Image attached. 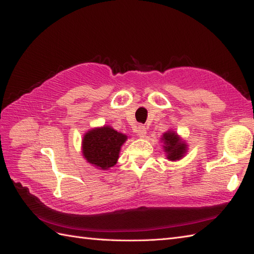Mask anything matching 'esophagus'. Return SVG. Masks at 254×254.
<instances>
[{
    "mask_svg": "<svg viewBox=\"0 0 254 254\" xmlns=\"http://www.w3.org/2000/svg\"><path fill=\"white\" fill-rule=\"evenodd\" d=\"M137 135L141 136V137H144L145 135H146V127H145V126H143V124H141V126L137 127Z\"/></svg>",
    "mask_w": 254,
    "mask_h": 254,
    "instance_id": "34e87169",
    "label": "esophagus"
}]
</instances>
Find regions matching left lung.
<instances>
[{
	"mask_svg": "<svg viewBox=\"0 0 254 254\" xmlns=\"http://www.w3.org/2000/svg\"><path fill=\"white\" fill-rule=\"evenodd\" d=\"M163 141L165 142V152H167V157L170 160H178L180 159L183 154L186 153L187 145L180 142L179 137L177 136L175 132H167L164 134Z\"/></svg>",
	"mask_w": 254,
	"mask_h": 254,
	"instance_id": "obj_1",
	"label": "left lung"
}]
</instances>
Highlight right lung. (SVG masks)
Masks as SVG:
<instances>
[{
    "mask_svg": "<svg viewBox=\"0 0 254 254\" xmlns=\"http://www.w3.org/2000/svg\"><path fill=\"white\" fill-rule=\"evenodd\" d=\"M127 136L104 127L95 128L85 134L83 139V155L89 164L101 169H108L115 166L119 158V153Z\"/></svg>",
    "mask_w": 254,
    "mask_h": 254,
    "instance_id": "obj_1",
    "label": "right lung"
}]
</instances>
